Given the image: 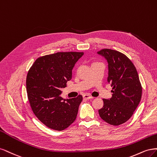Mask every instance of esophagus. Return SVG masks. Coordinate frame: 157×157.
I'll return each mask as SVG.
<instances>
[{"mask_svg":"<svg viewBox=\"0 0 157 157\" xmlns=\"http://www.w3.org/2000/svg\"><path fill=\"white\" fill-rule=\"evenodd\" d=\"M83 98L84 99H86V100H89V99H92L93 98V97H92V96H90L89 94H85L83 95Z\"/></svg>","mask_w":157,"mask_h":157,"instance_id":"esophagus-1","label":"esophagus"}]
</instances>
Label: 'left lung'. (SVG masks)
<instances>
[{"label":"left lung","mask_w":157,"mask_h":157,"mask_svg":"<svg viewBox=\"0 0 157 157\" xmlns=\"http://www.w3.org/2000/svg\"><path fill=\"white\" fill-rule=\"evenodd\" d=\"M98 54L108 61V82L113 93L110 99H103L98 113L106 123L118 126L132 117L140 102L142 87L135 66L124 54L110 49H101Z\"/></svg>","instance_id":"1"}]
</instances>
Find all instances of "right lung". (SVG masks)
Masks as SVG:
<instances>
[{"mask_svg": "<svg viewBox=\"0 0 157 157\" xmlns=\"http://www.w3.org/2000/svg\"><path fill=\"white\" fill-rule=\"evenodd\" d=\"M83 52H58L38 58L26 79L27 97L34 114L47 126L61 131L76 119L83 97L63 99L62 88L72 78V70Z\"/></svg>", "mask_w": 157, "mask_h": 157, "instance_id": "obj_1", "label": "right lung"}]
</instances>
